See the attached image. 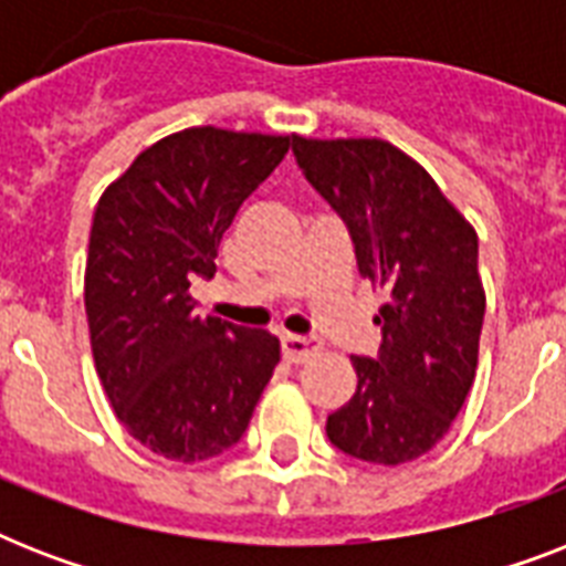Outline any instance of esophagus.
Wrapping results in <instances>:
<instances>
[{"mask_svg":"<svg viewBox=\"0 0 566 566\" xmlns=\"http://www.w3.org/2000/svg\"><path fill=\"white\" fill-rule=\"evenodd\" d=\"M319 353L317 337H302V335H284L282 337V355L287 364H302L308 361L311 355Z\"/></svg>","mask_w":566,"mask_h":566,"instance_id":"34e87169","label":"esophagus"}]
</instances>
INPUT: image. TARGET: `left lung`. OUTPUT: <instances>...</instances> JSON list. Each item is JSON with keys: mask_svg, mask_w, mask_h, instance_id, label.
<instances>
[{"mask_svg": "<svg viewBox=\"0 0 566 566\" xmlns=\"http://www.w3.org/2000/svg\"><path fill=\"white\" fill-rule=\"evenodd\" d=\"M305 179L346 222L364 279L385 287L376 358L326 434L367 464L426 455L461 411L479 364L484 291L473 226L429 172L387 140L293 137Z\"/></svg>", "mask_w": 566, "mask_h": 566, "instance_id": "obj_1", "label": "left lung"}]
</instances>
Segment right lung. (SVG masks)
<instances>
[{"label": "right lung", "instance_id": "right-lung-1", "mask_svg": "<svg viewBox=\"0 0 566 566\" xmlns=\"http://www.w3.org/2000/svg\"><path fill=\"white\" fill-rule=\"evenodd\" d=\"M291 137L185 128L149 146L93 213L84 311L105 396L155 455L193 464L243 438L282 358L261 328L199 317L222 234Z\"/></svg>", "mask_w": 566, "mask_h": 566}]
</instances>
